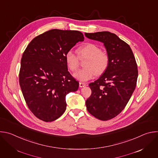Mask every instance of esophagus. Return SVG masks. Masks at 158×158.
Returning a JSON list of instances; mask_svg holds the SVG:
<instances>
[{
    "label": "esophagus",
    "instance_id": "obj_1",
    "mask_svg": "<svg viewBox=\"0 0 158 158\" xmlns=\"http://www.w3.org/2000/svg\"><path fill=\"white\" fill-rule=\"evenodd\" d=\"M86 85L85 83H83V82H79V87H83L84 86Z\"/></svg>",
    "mask_w": 158,
    "mask_h": 158
}]
</instances>
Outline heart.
I'll use <instances>...</instances> for the list:
<instances>
[{"label": "heart", "instance_id": "obj_1", "mask_svg": "<svg viewBox=\"0 0 158 158\" xmlns=\"http://www.w3.org/2000/svg\"><path fill=\"white\" fill-rule=\"evenodd\" d=\"M78 56L73 51L69 50L65 53V61L67 66L71 71L77 70L79 59H86L84 62L85 68L79 69L74 74L77 80L86 82L94 77L96 73L98 75L104 73L109 64V56L105 51H101L99 47L93 43H86L80 46Z\"/></svg>", "mask_w": 158, "mask_h": 158}]
</instances>
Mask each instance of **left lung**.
Wrapping results in <instances>:
<instances>
[{
  "mask_svg": "<svg viewBox=\"0 0 158 158\" xmlns=\"http://www.w3.org/2000/svg\"><path fill=\"white\" fill-rule=\"evenodd\" d=\"M86 37L104 43L109 64L101 77L89 84L92 93L85 102L90 114L102 121L117 116L124 109L136 86L137 63L129 45L107 31L85 33Z\"/></svg>",
  "mask_w": 158,
  "mask_h": 158,
  "instance_id": "1",
  "label": "left lung"
}]
</instances>
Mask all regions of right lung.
<instances>
[{
    "mask_svg": "<svg viewBox=\"0 0 158 158\" xmlns=\"http://www.w3.org/2000/svg\"><path fill=\"white\" fill-rule=\"evenodd\" d=\"M84 39L77 31L52 29L34 38L22 54L19 84L29 109L38 119H58L66 109V95L78 89L79 82L67 71L65 55Z\"/></svg>",
    "mask_w": 158,
    "mask_h": 158,
    "instance_id": "right-lung-1",
    "label": "right lung"
}]
</instances>
